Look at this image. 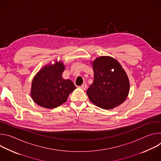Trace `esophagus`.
I'll return each instance as SVG.
<instances>
[{
  "mask_svg": "<svg viewBox=\"0 0 161 161\" xmlns=\"http://www.w3.org/2000/svg\"><path fill=\"white\" fill-rule=\"evenodd\" d=\"M80 88H81V89H83V90H86V88H87V85H86V84H83L82 85H81V86H80Z\"/></svg>",
  "mask_w": 161,
  "mask_h": 161,
  "instance_id": "1",
  "label": "esophagus"
}]
</instances>
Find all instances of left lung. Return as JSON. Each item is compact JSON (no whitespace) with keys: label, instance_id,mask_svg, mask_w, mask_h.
I'll use <instances>...</instances> for the list:
<instances>
[{"label":"left lung","instance_id":"1","mask_svg":"<svg viewBox=\"0 0 161 161\" xmlns=\"http://www.w3.org/2000/svg\"><path fill=\"white\" fill-rule=\"evenodd\" d=\"M94 81L86 90L90 101L105 109H113L126 99L129 92L128 77L118 61L100 57L92 63Z\"/></svg>","mask_w":161,"mask_h":161}]
</instances>
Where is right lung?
<instances>
[{
  "label": "right lung",
  "mask_w": 161,
  "mask_h": 161,
  "mask_svg": "<svg viewBox=\"0 0 161 161\" xmlns=\"http://www.w3.org/2000/svg\"><path fill=\"white\" fill-rule=\"evenodd\" d=\"M62 62L47 65L34 77L31 88V96L38 105L48 109L55 108L65 103L69 95L76 88L70 80H64Z\"/></svg>",
  "instance_id": "1"
}]
</instances>
